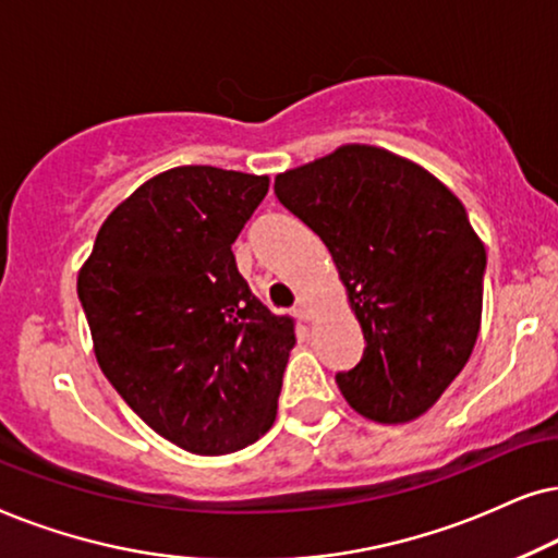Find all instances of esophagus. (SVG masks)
Wrapping results in <instances>:
<instances>
[{"label": "esophagus", "mask_w": 558, "mask_h": 558, "mask_svg": "<svg viewBox=\"0 0 558 558\" xmlns=\"http://www.w3.org/2000/svg\"><path fill=\"white\" fill-rule=\"evenodd\" d=\"M295 316H299L301 322H311V318H314V308H311L308 295H301L299 303H295Z\"/></svg>", "instance_id": "obj_1"}]
</instances>
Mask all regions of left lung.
Returning <instances> with one entry per match:
<instances>
[{"mask_svg": "<svg viewBox=\"0 0 558 558\" xmlns=\"http://www.w3.org/2000/svg\"><path fill=\"white\" fill-rule=\"evenodd\" d=\"M275 196L329 247L365 333L341 396L369 421L421 418L480 333L487 252L462 202L418 162L360 143L275 175Z\"/></svg>", "mask_w": 558, "mask_h": 558, "instance_id": "8db88e82", "label": "left lung"}]
</instances>
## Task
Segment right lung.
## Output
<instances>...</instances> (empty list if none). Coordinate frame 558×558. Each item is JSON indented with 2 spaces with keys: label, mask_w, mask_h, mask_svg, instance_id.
I'll return each mask as SVG.
<instances>
[{
  "label": "right lung",
  "mask_w": 558,
  "mask_h": 558,
  "mask_svg": "<svg viewBox=\"0 0 558 558\" xmlns=\"http://www.w3.org/2000/svg\"><path fill=\"white\" fill-rule=\"evenodd\" d=\"M267 189V175L170 168L104 219L78 270L101 373L191 454L250 447L278 413L295 322L250 291L232 252Z\"/></svg>",
  "instance_id": "add662e5"
}]
</instances>
